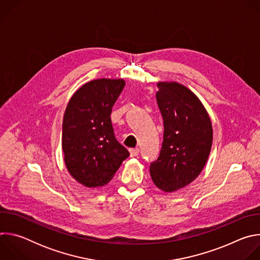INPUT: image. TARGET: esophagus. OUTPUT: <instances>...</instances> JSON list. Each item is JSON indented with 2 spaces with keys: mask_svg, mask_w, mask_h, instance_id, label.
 Returning a JSON list of instances; mask_svg holds the SVG:
<instances>
[{
  "mask_svg": "<svg viewBox=\"0 0 260 260\" xmlns=\"http://www.w3.org/2000/svg\"><path fill=\"white\" fill-rule=\"evenodd\" d=\"M139 152H140V149H139V148H134V149H132V150H131V156H132V157L138 156V155H139Z\"/></svg>",
  "mask_w": 260,
  "mask_h": 260,
  "instance_id": "34e87169",
  "label": "esophagus"
}]
</instances>
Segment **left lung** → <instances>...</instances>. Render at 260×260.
I'll return each mask as SVG.
<instances>
[{"label": "left lung", "instance_id": "8db88e82", "mask_svg": "<svg viewBox=\"0 0 260 260\" xmlns=\"http://www.w3.org/2000/svg\"><path fill=\"white\" fill-rule=\"evenodd\" d=\"M156 101L164 120L158 158L150 165L156 186L172 192L198 178L212 147L211 119L199 98L177 82L157 83Z\"/></svg>", "mask_w": 260, "mask_h": 260}]
</instances>
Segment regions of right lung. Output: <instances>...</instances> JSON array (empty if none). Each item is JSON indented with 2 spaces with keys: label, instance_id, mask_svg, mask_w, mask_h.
I'll return each mask as SVG.
<instances>
[{
  "label": "right lung",
  "instance_id": "add662e5",
  "mask_svg": "<svg viewBox=\"0 0 260 260\" xmlns=\"http://www.w3.org/2000/svg\"><path fill=\"white\" fill-rule=\"evenodd\" d=\"M125 85L122 79H96L71 98L62 120L61 146L71 176L86 187L104 186L129 156L115 138L111 112Z\"/></svg>",
  "mask_w": 260,
  "mask_h": 260
}]
</instances>
